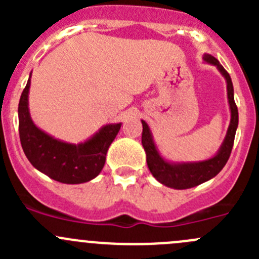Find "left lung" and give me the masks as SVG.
Here are the masks:
<instances>
[{
  "label": "left lung",
  "mask_w": 259,
  "mask_h": 259,
  "mask_svg": "<svg viewBox=\"0 0 259 259\" xmlns=\"http://www.w3.org/2000/svg\"><path fill=\"white\" fill-rule=\"evenodd\" d=\"M204 61L215 65L219 71L222 72V75L226 77L228 101L229 106H231V124H229L226 139H224L222 148L219 149L217 155H214L211 159H208V160L199 161V163H168L156 151L148 124L145 121H142V144L144 146L146 153V163H148L149 170L151 171L153 177L158 182L166 185V187L174 188V189H188V188L197 187V185L215 177L224 168L229 156H231L236 130L238 126V109H237L236 101H234L233 83H232L231 76L227 72V70L219 64L218 60L211 55H204Z\"/></svg>",
  "instance_id": "obj_1"
}]
</instances>
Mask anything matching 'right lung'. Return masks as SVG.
Returning a JSON list of instances; mask_svg holds the SVG:
<instances>
[{
  "label": "right lung",
  "mask_w": 259,
  "mask_h": 259,
  "mask_svg": "<svg viewBox=\"0 0 259 259\" xmlns=\"http://www.w3.org/2000/svg\"><path fill=\"white\" fill-rule=\"evenodd\" d=\"M28 90L30 80L18 103V132L23 153L30 163L41 173L65 184H80L98 177L121 124L106 125L82 144L60 142L32 122L28 113Z\"/></svg>",
  "instance_id": "add662e5"
}]
</instances>
